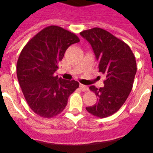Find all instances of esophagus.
<instances>
[{
	"mask_svg": "<svg viewBox=\"0 0 153 153\" xmlns=\"http://www.w3.org/2000/svg\"><path fill=\"white\" fill-rule=\"evenodd\" d=\"M79 89H80V90H82L83 92H86L89 90L88 86H86L83 84H79Z\"/></svg>",
	"mask_w": 153,
	"mask_h": 153,
	"instance_id": "esophagus-1",
	"label": "esophagus"
}]
</instances>
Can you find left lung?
Here are the masks:
<instances>
[{
  "label": "left lung",
  "instance_id": "left-lung-1",
  "mask_svg": "<svg viewBox=\"0 0 153 153\" xmlns=\"http://www.w3.org/2000/svg\"><path fill=\"white\" fill-rule=\"evenodd\" d=\"M80 35L93 48L99 72L106 76L103 87L90 86L98 99L86 109L97 117H108L121 108L132 90L137 70L136 58L128 44L102 28L83 30Z\"/></svg>",
  "mask_w": 153,
  "mask_h": 153
}]
</instances>
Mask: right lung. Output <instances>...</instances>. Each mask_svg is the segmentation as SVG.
<instances>
[{
  "mask_svg": "<svg viewBox=\"0 0 153 153\" xmlns=\"http://www.w3.org/2000/svg\"><path fill=\"white\" fill-rule=\"evenodd\" d=\"M78 42L75 33L52 25L36 33L21 51L17 63L19 84L28 106L40 117L49 119L60 114L79 87L77 81L54 75L65 51Z\"/></svg>",
  "mask_w": 153,
  "mask_h": 153,
  "instance_id": "1",
  "label": "right lung"
}]
</instances>
